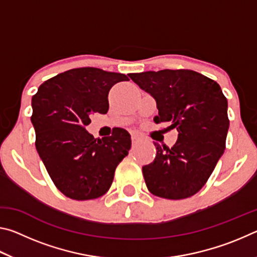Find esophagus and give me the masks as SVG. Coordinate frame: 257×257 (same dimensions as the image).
Wrapping results in <instances>:
<instances>
[{
	"label": "esophagus",
	"instance_id": "esophagus-1",
	"mask_svg": "<svg viewBox=\"0 0 257 257\" xmlns=\"http://www.w3.org/2000/svg\"><path fill=\"white\" fill-rule=\"evenodd\" d=\"M138 136H137V135H133V136H132V142H133V145H135V144H137V143H138Z\"/></svg>",
	"mask_w": 257,
	"mask_h": 257
}]
</instances>
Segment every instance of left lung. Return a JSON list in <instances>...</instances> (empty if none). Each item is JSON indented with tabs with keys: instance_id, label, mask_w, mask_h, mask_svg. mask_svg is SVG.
I'll return each instance as SVG.
<instances>
[{
	"instance_id": "8db88e82",
	"label": "left lung",
	"mask_w": 257,
	"mask_h": 257,
	"mask_svg": "<svg viewBox=\"0 0 257 257\" xmlns=\"http://www.w3.org/2000/svg\"><path fill=\"white\" fill-rule=\"evenodd\" d=\"M134 82L155 98V123L177 129L171 149L155 143L156 156L143 167L146 186L155 196L184 199L202 189L225 149L229 129L228 101L220 85L196 71L130 73Z\"/></svg>"
}]
</instances>
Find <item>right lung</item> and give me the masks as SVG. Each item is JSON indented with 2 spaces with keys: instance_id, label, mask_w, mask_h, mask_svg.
I'll return each instance as SVG.
<instances>
[{
  "instance_id": "1",
  "label": "right lung",
  "mask_w": 257,
  "mask_h": 257,
  "mask_svg": "<svg viewBox=\"0 0 257 257\" xmlns=\"http://www.w3.org/2000/svg\"><path fill=\"white\" fill-rule=\"evenodd\" d=\"M129 80L123 73L77 68L59 73L40 86L32 98L30 120L36 150L61 193L77 201L103 196L115 168L128 155L130 135L122 128L112 136L94 138L86 130L92 113L105 114L113 85Z\"/></svg>"
}]
</instances>
